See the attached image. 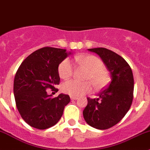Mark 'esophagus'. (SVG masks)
<instances>
[{"mask_svg": "<svg viewBox=\"0 0 150 150\" xmlns=\"http://www.w3.org/2000/svg\"><path fill=\"white\" fill-rule=\"evenodd\" d=\"M70 99H72V100H77V99H78V97H77V96H70Z\"/></svg>", "mask_w": 150, "mask_h": 150, "instance_id": "obj_1", "label": "esophagus"}]
</instances>
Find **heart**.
I'll list each match as a JSON object with an SVG mask.
<instances>
[{"label":"heart","instance_id":"1","mask_svg":"<svg viewBox=\"0 0 150 150\" xmlns=\"http://www.w3.org/2000/svg\"><path fill=\"white\" fill-rule=\"evenodd\" d=\"M75 64L87 69L84 80L86 81H78L71 80L64 83L62 90L65 93L72 96H79L91 91L92 84L96 90L105 87L110 81L108 70L104 67L103 62L93 55H79L74 57ZM75 67L71 61L65 59L59 64L58 67L59 75L62 79L67 80L73 75Z\"/></svg>","mask_w":150,"mask_h":150}]
</instances>
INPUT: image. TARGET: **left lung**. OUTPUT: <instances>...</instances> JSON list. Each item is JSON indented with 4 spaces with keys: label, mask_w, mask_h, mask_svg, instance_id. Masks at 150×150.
Wrapping results in <instances>:
<instances>
[{
    "label": "left lung",
    "mask_w": 150,
    "mask_h": 150,
    "mask_svg": "<svg viewBox=\"0 0 150 150\" xmlns=\"http://www.w3.org/2000/svg\"><path fill=\"white\" fill-rule=\"evenodd\" d=\"M102 58L112 75L107 88L99 97H88L83 114L86 122L96 129L105 130L114 126L123 118L131 107L134 98V76L131 68L120 55L105 48H89Z\"/></svg>",
    "instance_id": "8db88e82"
}]
</instances>
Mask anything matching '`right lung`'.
Returning <instances> with one entry per match:
<instances>
[{
    "label": "right lung",
    "mask_w": 150,
    "mask_h": 150,
    "mask_svg": "<svg viewBox=\"0 0 150 150\" xmlns=\"http://www.w3.org/2000/svg\"><path fill=\"white\" fill-rule=\"evenodd\" d=\"M70 53L66 49L43 47L29 55L19 66L13 81L16 106L21 117L30 126L40 130L52 127L62 116L70 102L69 95L51 98L50 88L59 84L58 67Z\"/></svg>",
    "instance_id": "1"
}]
</instances>
